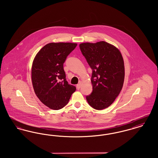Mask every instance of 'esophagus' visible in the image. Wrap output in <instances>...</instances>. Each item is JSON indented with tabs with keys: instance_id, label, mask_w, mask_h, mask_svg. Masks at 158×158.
<instances>
[{
	"instance_id": "obj_1",
	"label": "esophagus",
	"mask_w": 158,
	"mask_h": 158,
	"mask_svg": "<svg viewBox=\"0 0 158 158\" xmlns=\"http://www.w3.org/2000/svg\"><path fill=\"white\" fill-rule=\"evenodd\" d=\"M76 87H77V89H80V88H81V83H79V84H77V85H76Z\"/></svg>"
}]
</instances>
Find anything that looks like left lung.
Wrapping results in <instances>:
<instances>
[{"label":"left lung","mask_w":158,"mask_h":158,"mask_svg":"<svg viewBox=\"0 0 158 158\" xmlns=\"http://www.w3.org/2000/svg\"><path fill=\"white\" fill-rule=\"evenodd\" d=\"M92 70V92L86 97L88 104L101 110L113 104L120 93L124 80V64L120 52L105 41L79 45Z\"/></svg>","instance_id":"left-lung-1"}]
</instances>
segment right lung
Returning a JSON list of instances; mask_svg holds the SVG:
<instances>
[{
	"instance_id": "right-lung-1",
	"label": "right lung",
	"mask_w": 158,
	"mask_h": 158,
	"mask_svg": "<svg viewBox=\"0 0 158 158\" xmlns=\"http://www.w3.org/2000/svg\"><path fill=\"white\" fill-rule=\"evenodd\" d=\"M76 43H52L37 54L32 66V82L38 98L50 109L58 110L68 104L76 88L66 81L63 64Z\"/></svg>"
}]
</instances>
